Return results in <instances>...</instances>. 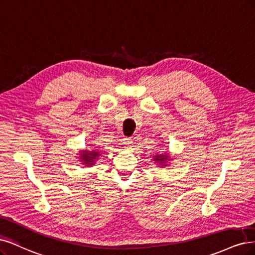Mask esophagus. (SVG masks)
Returning <instances> with one entry per match:
<instances>
[{
	"mask_svg": "<svg viewBox=\"0 0 255 255\" xmlns=\"http://www.w3.org/2000/svg\"><path fill=\"white\" fill-rule=\"evenodd\" d=\"M123 143H124V145H126V146H130L131 144H132V138L125 136L124 138H123Z\"/></svg>",
	"mask_w": 255,
	"mask_h": 255,
	"instance_id": "1",
	"label": "esophagus"
}]
</instances>
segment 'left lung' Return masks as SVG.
I'll use <instances>...</instances> for the list:
<instances>
[{"instance_id": "8db88e82", "label": "left lung", "mask_w": 255, "mask_h": 255, "mask_svg": "<svg viewBox=\"0 0 255 255\" xmlns=\"http://www.w3.org/2000/svg\"><path fill=\"white\" fill-rule=\"evenodd\" d=\"M153 158H154V159H153V161H154V162L159 163L160 165H163V166H166V162L170 160L167 153H164V154H157V155H154Z\"/></svg>"}]
</instances>
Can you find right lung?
<instances>
[{"instance_id": "add662e5", "label": "right lung", "mask_w": 255, "mask_h": 255, "mask_svg": "<svg viewBox=\"0 0 255 255\" xmlns=\"http://www.w3.org/2000/svg\"><path fill=\"white\" fill-rule=\"evenodd\" d=\"M79 159L81 160V164H85L88 167L94 165L95 160L97 159V157H100V151L98 150H86V151H81Z\"/></svg>"}]
</instances>
